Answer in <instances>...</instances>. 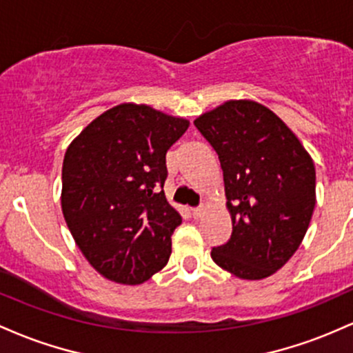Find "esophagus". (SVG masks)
<instances>
[{
	"instance_id": "1",
	"label": "esophagus",
	"mask_w": 353,
	"mask_h": 353,
	"mask_svg": "<svg viewBox=\"0 0 353 353\" xmlns=\"http://www.w3.org/2000/svg\"><path fill=\"white\" fill-rule=\"evenodd\" d=\"M203 212H205V208H203V207L192 208V215H193V219H200V216L203 215Z\"/></svg>"
}]
</instances>
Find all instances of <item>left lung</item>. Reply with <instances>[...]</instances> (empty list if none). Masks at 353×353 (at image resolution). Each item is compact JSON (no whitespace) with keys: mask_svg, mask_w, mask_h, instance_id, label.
<instances>
[{"mask_svg":"<svg viewBox=\"0 0 353 353\" xmlns=\"http://www.w3.org/2000/svg\"><path fill=\"white\" fill-rule=\"evenodd\" d=\"M193 123L219 155L232 216V235L213 248V262L239 279L270 276L307 233L314 161L294 132L256 101H227Z\"/></svg>","mask_w":353,"mask_h":353,"instance_id":"left-lung-1","label":"left lung"}]
</instances>
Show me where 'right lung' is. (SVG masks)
I'll return each mask as SVG.
<instances>
[{"label": "right lung", "instance_id": "1", "mask_svg": "<svg viewBox=\"0 0 353 353\" xmlns=\"http://www.w3.org/2000/svg\"><path fill=\"white\" fill-rule=\"evenodd\" d=\"M188 120L123 103L68 146L61 170L66 225L91 267L117 283H143L168 263L180 213L166 201V152Z\"/></svg>", "mask_w": 353, "mask_h": 353}]
</instances>
